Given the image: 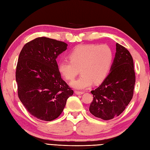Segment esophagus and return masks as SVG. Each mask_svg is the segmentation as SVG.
<instances>
[{
  "label": "esophagus",
  "instance_id": "obj_1",
  "mask_svg": "<svg viewBox=\"0 0 150 150\" xmlns=\"http://www.w3.org/2000/svg\"><path fill=\"white\" fill-rule=\"evenodd\" d=\"M75 94H77V95H82V94L84 93V92L83 91H79L75 90Z\"/></svg>",
  "mask_w": 150,
  "mask_h": 150
}]
</instances>
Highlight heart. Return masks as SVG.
I'll return each instance as SVG.
<instances>
[{"mask_svg": "<svg viewBox=\"0 0 150 150\" xmlns=\"http://www.w3.org/2000/svg\"><path fill=\"white\" fill-rule=\"evenodd\" d=\"M70 60H60L58 70L68 81H73L80 72L81 77L71 82L79 90L103 82L109 75L114 59L113 52L107 44H80L69 54Z\"/></svg>", "mask_w": 150, "mask_h": 150, "instance_id": "b5f03b06", "label": "heart"}]
</instances>
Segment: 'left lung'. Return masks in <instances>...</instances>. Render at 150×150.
I'll list each match as a JSON object with an SVG mask.
<instances>
[{
    "label": "left lung",
    "instance_id": "left-lung-1",
    "mask_svg": "<svg viewBox=\"0 0 150 150\" xmlns=\"http://www.w3.org/2000/svg\"><path fill=\"white\" fill-rule=\"evenodd\" d=\"M135 84L133 60L126 47L116 44V53L111 71L99 86L91 93L90 106L95 117L108 120L120 115L131 101Z\"/></svg>",
    "mask_w": 150,
    "mask_h": 150
}]
</instances>
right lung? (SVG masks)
<instances>
[{
    "instance_id": "right-lung-1",
    "label": "right lung",
    "mask_w": 150,
    "mask_h": 150,
    "mask_svg": "<svg viewBox=\"0 0 150 150\" xmlns=\"http://www.w3.org/2000/svg\"><path fill=\"white\" fill-rule=\"evenodd\" d=\"M68 44L47 37L26 43L19 54L16 81L18 96L31 115L52 121L64 110L73 91L62 80L56 61Z\"/></svg>"
}]
</instances>
